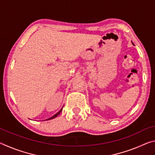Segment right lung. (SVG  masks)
I'll return each mask as SVG.
<instances>
[{
  "label": "right lung",
  "mask_w": 155,
  "mask_h": 155,
  "mask_svg": "<svg viewBox=\"0 0 155 155\" xmlns=\"http://www.w3.org/2000/svg\"><path fill=\"white\" fill-rule=\"evenodd\" d=\"M61 111H62V109H61V110H60V111H59L58 113H57V114H56L55 115H54L53 116L51 117H50V118H48V119H47V120H51V119H53V118H54V117H56L57 116V115H58L60 114V113L61 112Z\"/></svg>",
  "instance_id": "1"
}]
</instances>
